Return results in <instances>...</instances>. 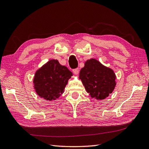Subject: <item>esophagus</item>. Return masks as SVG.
Returning a JSON list of instances; mask_svg holds the SVG:
<instances>
[{
	"instance_id": "1",
	"label": "esophagus",
	"mask_w": 149,
	"mask_h": 149,
	"mask_svg": "<svg viewBox=\"0 0 149 149\" xmlns=\"http://www.w3.org/2000/svg\"><path fill=\"white\" fill-rule=\"evenodd\" d=\"M73 73L74 74H79V68H75L73 70Z\"/></svg>"
}]
</instances>
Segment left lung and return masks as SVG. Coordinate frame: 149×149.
<instances>
[{
	"instance_id": "8db88e82",
	"label": "left lung",
	"mask_w": 149,
	"mask_h": 149,
	"mask_svg": "<svg viewBox=\"0 0 149 149\" xmlns=\"http://www.w3.org/2000/svg\"><path fill=\"white\" fill-rule=\"evenodd\" d=\"M79 79L90 96L97 100H104L113 91L116 84L114 71L95 59L85 62L80 71Z\"/></svg>"
}]
</instances>
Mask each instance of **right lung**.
Wrapping results in <instances>:
<instances>
[{
  "label": "right lung",
  "mask_w": 149,
  "mask_h": 149,
  "mask_svg": "<svg viewBox=\"0 0 149 149\" xmlns=\"http://www.w3.org/2000/svg\"><path fill=\"white\" fill-rule=\"evenodd\" d=\"M71 76L72 72L61 65L58 60H49L35 73L33 79L35 91L45 100H55L63 93Z\"/></svg>",
  "instance_id": "add662e5"
}]
</instances>
